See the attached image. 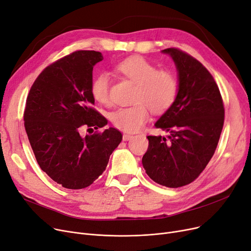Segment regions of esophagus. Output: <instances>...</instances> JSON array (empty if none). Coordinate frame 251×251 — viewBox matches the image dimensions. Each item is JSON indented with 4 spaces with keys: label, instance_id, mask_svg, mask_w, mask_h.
I'll list each match as a JSON object with an SVG mask.
<instances>
[{
    "label": "esophagus",
    "instance_id": "1",
    "mask_svg": "<svg viewBox=\"0 0 251 251\" xmlns=\"http://www.w3.org/2000/svg\"><path fill=\"white\" fill-rule=\"evenodd\" d=\"M132 138H133L132 135H127V134H125V135L123 136V140H124V141H128V140H130Z\"/></svg>",
    "mask_w": 251,
    "mask_h": 251
}]
</instances>
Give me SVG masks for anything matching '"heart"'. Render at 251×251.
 Wrapping results in <instances>:
<instances>
[{
	"instance_id": "obj_1",
	"label": "heart",
	"mask_w": 251,
	"mask_h": 251,
	"mask_svg": "<svg viewBox=\"0 0 251 251\" xmlns=\"http://www.w3.org/2000/svg\"><path fill=\"white\" fill-rule=\"evenodd\" d=\"M117 70L136 83L130 107H121L109 115L113 126L127 133H135L150 118V106L155 113L168 110L176 99L178 83L176 75L168 69H157L142 56H132L119 62ZM94 99L108 103L110 98V75L102 73L94 78L91 87Z\"/></svg>"
}]
</instances>
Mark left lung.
Returning a JSON list of instances; mask_svg holds the SVG:
<instances>
[{"mask_svg": "<svg viewBox=\"0 0 251 251\" xmlns=\"http://www.w3.org/2000/svg\"><path fill=\"white\" fill-rule=\"evenodd\" d=\"M161 52L175 62L178 92L174 104L154 125L170 134L169 140L148 136L149 146L142 163L154 182L178 188L193 182L211 159L225 109L219 87L198 60L175 48Z\"/></svg>", "mask_w": 251, "mask_h": 251, "instance_id": "left-lung-1", "label": "left lung"}]
</instances>
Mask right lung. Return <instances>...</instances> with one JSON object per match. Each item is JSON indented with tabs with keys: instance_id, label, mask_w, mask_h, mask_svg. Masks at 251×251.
<instances>
[{
	"instance_id": "add662e5",
	"label": "right lung",
	"mask_w": 251,
	"mask_h": 251,
	"mask_svg": "<svg viewBox=\"0 0 251 251\" xmlns=\"http://www.w3.org/2000/svg\"><path fill=\"white\" fill-rule=\"evenodd\" d=\"M103 60L96 51H76L46 67L26 99L25 126L40 168L67 189L90 186L103 174L123 140L114 127L98 129L107 119L93 108V67Z\"/></svg>"
}]
</instances>
